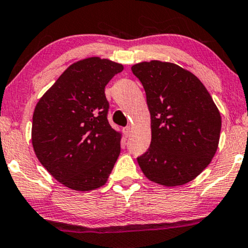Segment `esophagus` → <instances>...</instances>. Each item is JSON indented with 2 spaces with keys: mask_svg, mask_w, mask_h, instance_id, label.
<instances>
[{
  "mask_svg": "<svg viewBox=\"0 0 248 248\" xmlns=\"http://www.w3.org/2000/svg\"><path fill=\"white\" fill-rule=\"evenodd\" d=\"M123 132L125 134V137H130V134H131V132H132V130H131L130 126H126V127H124Z\"/></svg>",
  "mask_w": 248,
  "mask_h": 248,
  "instance_id": "1",
  "label": "esophagus"
}]
</instances>
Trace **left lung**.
<instances>
[{"label": "left lung", "instance_id": "left-lung-1", "mask_svg": "<svg viewBox=\"0 0 248 248\" xmlns=\"http://www.w3.org/2000/svg\"><path fill=\"white\" fill-rule=\"evenodd\" d=\"M151 112L152 141L139 167L152 182L178 186L193 180L218 147L222 119L217 107L192 72L161 61L134 64Z\"/></svg>", "mask_w": 248, "mask_h": 248}]
</instances>
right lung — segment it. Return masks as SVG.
I'll return each mask as SVG.
<instances>
[{
    "label": "right lung",
    "instance_id": "right-lung-1",
    "mask_svg": "<svg viewBox=\"0 0 248 248\" xmlns=\"http://www.w3.org/2000/svg\"><path fill=\"white\" fill-rule=\"evenodd\" d=\"M122 64L88 57L71 64L36 103L32 145L40 163L75 191L103 186L121 153L122 133L110 126L106 85Z\"/></svg>",
    "mask_w": 248,
    "mask_h": 248
}]
</instances>
